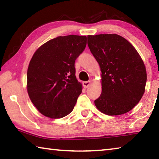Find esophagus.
Masks as SVG:
<instances>
[{"label":"esophagus","instance_id":"1","mask_svg":"<svg viewBox=\"0 0 159 159\" xmlns=\"http://www.w3.org/2000/svg\"><path fill=\"white\" fill-rule=\"evenodd\" d=\"M90 83H91V82L90 81V80H88V81H83V85L84 88H88L90 86Z\"/></svg>","mask_w":159,"mask_h":159}]
</instances>
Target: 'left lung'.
<instances>
[{
  "instance_id": "8db88e82",
  "label": "left lung",
  "mask_w": 159,
  "mask_h": 159,
  "mask_svg": "<svg viewBox=\"0 0 159 159\" xmlns=\"http://www.w3.org/2000/svg\"><path fill=\"white\" fill-rule=\"evenodd\" d=\"M88 45L102 71V94L95 100L96 107L109 116L130 111L144 93L147 72L141 57L117 34L88 36Z\"/></svg>"
}]
</instances>
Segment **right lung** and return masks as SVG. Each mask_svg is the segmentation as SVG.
Segmentation results:
<instances>
[{
    "instance_id": "1",
    "label": "right lung",
    "mask_w": 159,
    "mask_h": 159,
    "mask_svg": "<svg viewBox=\"0 0 159 159\" xmlns=\"http://www.w3.org/2000/svg\"><path fill=\"white\" fill-rule=\"evenodd\" d=\"M87 37L58 36L41 45L34 54L27 71L29 98L43 115L66 116L82 92L75 74V61L85 50Z\"/></svg>"
}]
</instances>
